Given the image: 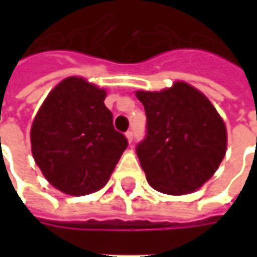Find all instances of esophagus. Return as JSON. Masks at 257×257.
<instances>
[{
    "mask_svg": "<svg viewBox=\"0 0 257 257\" xmlns=\"http://www.w3.org/2000/svg\"><path fill=\"white\" fill-rule=\"evenodd\" d=\"M125 136H126V139H128L129 143H132V140H134V132H132V131H128V132L125 134Z\"/></svg>",
    "mask_w": 257,
    "mask_h": 257,
    "instance_id": "1",
    "label": "esophagus"
}]
</instances>
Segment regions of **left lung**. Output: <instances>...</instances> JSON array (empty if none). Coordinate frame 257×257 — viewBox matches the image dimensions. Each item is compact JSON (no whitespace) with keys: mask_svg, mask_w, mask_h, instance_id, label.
<instances>
[{"mask_svg":"<svg viewBox=\"0 0 257 257\" xmlns=\"http://www.w3.org/2000/svg\"><path fill=\"white\" fill-rule=\"evenodd\" d=\"M136 96L147 117L145 139L136 146L147 182L172 195L201 187L226 154V126L215 107L186 82Z\"/></svg>","mask_w":257,"mask_h":257,"instance_id":"obj_1","label":"left lung"}]
</instances>
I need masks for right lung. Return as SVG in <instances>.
I'll return each mask as SVG.
<instances>
[{"label": "right lung", "instance_id": "1", "mask_svg": "<svg viewBox=\"0 0 257 257\" xmlns=\"http://www.w3.org/2000/svg\"><path fill=\"white\" fill-rule=\"evenodd\" d=\"M106 92L70 77L48 95L31 128V151L49 183L70 195L101 189L128 140L112 125Z\"/></svg>", "mask_w": 257, "mask_h": 257}]
</instances>
